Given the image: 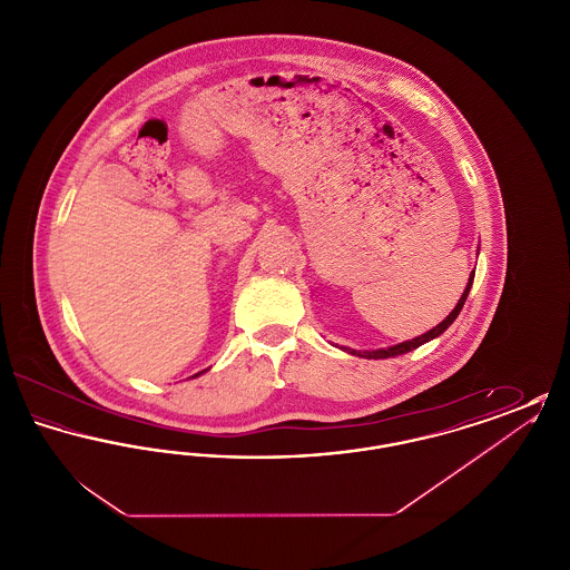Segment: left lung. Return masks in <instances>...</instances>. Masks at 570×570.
<instances>
[{"mask_svg": "<svg viewBox=\"0 0 570 570\" xmlns=\"http://www.w3.org/2000/svg\"><path fill=\"white\" fill-rule=\"evenodd\" d=\"M472 279H474V272L470 275V279H468V286H465V291H463V295H461L460 301H458V305H455V309L440 323V325L434 326V328H430L428 333H423L421 337H414V340H407V342H402V344H397V346H391V348H380V351H365V353H361V351H351V348H344V351H348L351 354H356V356H363V358H389V356H397V354L410 353V351H414V348H419V346H423L425 342H430V340H434L438 337L440 333H444L449 325L460 316L461 307H463V303H465V298H468V293H470V288H472Z\"/></svg>", "mask_w": 570, "mask_h": 570, "instance_id": "8db88e82", "label": "left lung"}]
</instances>
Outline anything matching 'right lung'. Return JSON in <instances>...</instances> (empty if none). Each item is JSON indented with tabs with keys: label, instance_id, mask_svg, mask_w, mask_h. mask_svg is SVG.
Wrapping results in <instances>:
<instances>
[{
	"label": "right lung",
	"instance_id": "add662e5",
	"mask_svg": "<svg viewBox=\"0 0 570 570\" xmlns=\"http://www.w3.org/2000/svg\"><path fill=\"white\" fill-rule=\"evenodd\" d=\"M196 376H198V374H196Z\"/></svg>",
	"mask_w": 570,
	"mask_h": 570
}]
</instances>
